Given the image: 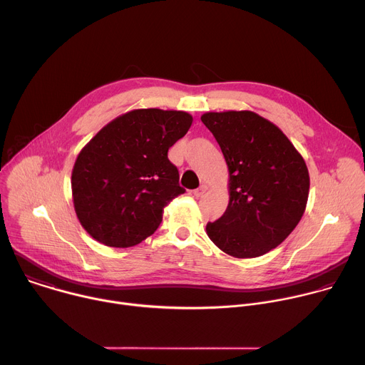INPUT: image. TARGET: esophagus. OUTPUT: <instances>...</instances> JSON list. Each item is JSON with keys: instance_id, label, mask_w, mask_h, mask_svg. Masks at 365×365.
Masks as SVG:
<instances>
[{"instance_id": "1", "label": "esophagus", "mask_w": 365, "mask_h": 365, "mask_svg": "<svg viewBox=\"0 0 365 365\" xmlns=\"http://www.w3.org/2000/svg\"><path fill=\"white\" fill-rule=\"evenodd\" d=\"M207 190V186L206 185H202V186H199L197 189H195L192 193H193V196H196V197H200Z\"/></svg>"}]
</instances>
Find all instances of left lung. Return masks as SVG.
<instances>
[{
    "instance_id": "left-lung-1",
    "label": "left lung",
    "mask_w": 365,
    "mask_h": 365,
    "mask_svg": "<svg viewBox=\"0 0 365 365\" xmlns=\"http://www.w3.org/2000/svg\"><path fill=\"white\" fill-rule=\"evenodd\" d=\"M202 123L218 141L230 172V203L206 234L237 258L259 257L299 224L309 172L283 131L252 111L206 113Z\"/></svg>"
}]
</instances>
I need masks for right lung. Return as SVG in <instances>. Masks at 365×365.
<instances>
[{
	"mask_svg": "<svg viewBox=\"0 0 365 365\" xmlns=\"http://www.w3.org/2000/svg\"><path fill=\"white\" fill-rule=\"evenodd\" d=\"M192 121L183 111L134 110L113 120L81 150L72 196L78 220L92 238L127 248L159 228L165 206L185 193L168 151Z\"/></svg>",
	"mask_w": 365,
	"mask_h": 365,
	"instance_id": "right-lung-1",
	"label": "right lung"
}]
</instances>
